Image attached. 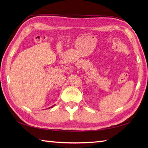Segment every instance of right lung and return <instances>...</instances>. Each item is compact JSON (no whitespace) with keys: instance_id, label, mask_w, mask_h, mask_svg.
<instances>
[{"instance_id":"add662e5","label":"right lung","mask_w":148,"mask_h":148,"mask_svg":"<svg viewBox=\"0 0 148 148\" xmlns=\"http://www.w3.org/2000/svg\"><path fill=\"white\" fill-rule=\"evenodd\" d=\"M53 106H55V105H53ZM53 106H51V107H49V108H51H51H52V107Z\"/></svg>"}]
</instances>
